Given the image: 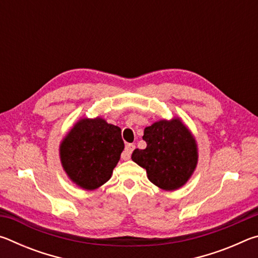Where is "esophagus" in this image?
Instances as JSON below:
<instances>
[{"mask_svg": "<svg viewBox=\"0 0 258 258\" xmlns=\"http://www.w3.org/2000/svg\"><path fill=\"white\" fill-rule=\"evenodd\" d=\"M135 149V146L132 145V143H128V145L125 146V150L123 151V154H121V159L124 160H128L131 158V155H132V152Z\"/></svg>", "mask_w": 258, "mask_h": 258, "instance_id": "1", "label": "esophagus"}]
</instances>
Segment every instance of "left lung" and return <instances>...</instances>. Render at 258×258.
Masks as SVG:
<instances>
[{"mask_svg": "<svg viewBox=\"0 0 258 258\" xmlns=\"http://www.w3.org/2000/svg\"><path fill=\"white\" fill-rule=\"evenodd\" d=\"M142 139L147 148L135 149L132 160L146 168L150 182L163 190H176L189 180L197 166V145L180 119L148 126Z\"/></svg>", "mask_w": 258, "mask_h": 258, "instance_id": "1", "label": "left lung"}]
</instances>
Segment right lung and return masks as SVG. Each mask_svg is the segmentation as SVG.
Instances as JSON below:
<instances>
[{"label": "right lung", "instance_id": "obj_1", "mask_svg": "<svg viewBox=\"0 0 258 258\" xmlns=\"http://www.w3.org/2000/svg\"><path fill=\"white\" fill-rule=\"evenodd\" d=\"M123 150L118 126L101 118H84L63 139L60 158L73 182L83 189L94 190L110 178Z\"/></svg>", "mask_w": 258, "mask_h": 258}]
</instances>
